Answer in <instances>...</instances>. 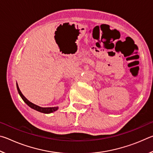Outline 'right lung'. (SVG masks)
I'll return each mask as SVG.
<instances>
[{
  "instance_id": "obj_1",
  "label": "right lung",
  "mask_w": 153,
  "mask_h": 153,
  "mask_svg": "<svg viewBox=\"0 0 153 153\" xmlns=\"http://www.w3.org/2000/svg\"><path fill=\"white\" fill-rule=\"evenodd\" d=\"M17 91H18V92H19L20 97H22L23 100H24V101L25 103H26V104L28 106H29L30 108H33V109L37 111H38V112L46 113V114L53 113V112H55V111H56V110H58V108H59L58 107H40V106H38V105H36L35 104H33V103L29 101V100H28L27 98H25L24 95H23L22 92L20 91L19 88V86H18L17 83Z\"/></svg>"
}]
</instances>
